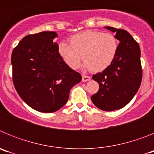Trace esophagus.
<instances>
[{
  "instance_id": "1",
  "label": "esophagus",
  "mask_w": 154,
  "mask_h": 154,
  "mask_svg": "<svg viewBox=\"0 0 154 154\" xmlns=\"http://www.w3.org/2000/svg\"><path fill=\"white\" fill-rule=\"evenodd\" d=\"M91 79L90 76L88 75H82V82H87L89 81V80Z\"/></svg>"
}]
</instances>
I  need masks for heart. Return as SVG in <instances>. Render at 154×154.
<instances>
[{"mask_svg": "<svg viewBox=\"0 0 154 154\" xmlns=\"http://www.w3.org/2000/svg\"><path fill=\"white\" fill-rule=\"evenodd\" d=\"M69 42L70 45L60 42L58 51L72 69L80 67L82 56L84 64L91 72H102L112 63L117 54L118 42L111 33L88 30L72 35Z\"/></svg>", "mask_w": 154, "mask_h": 154, "instance_id": "b5f03b06", "label": "heart"}]
</instances>
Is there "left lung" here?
<instances>
[{"mask_svg": "<svg viewBox=\"0 0 154 154\" xmlns=\"http://www.w3.org/2000/svg\"><path fill=\"white\" fill-rule=\"evenodd\" d=\"M105 28L116 32V38L120 42L112 63L102 72L92 75L99 83V89L91 99L100 109L113 111L130 103L140 86L143 75L140 48L126 30Z\"/></svg>", "mask_w": 154, "mask_h": 154, "instance_id": "8db88e82", "label": "left lung"}]
</instances>
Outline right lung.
I'll list each match as a JSON object with an SVG mask.
<instances>
[{
    "mask_svg": "<svg viewBox=\"0 0 154 154\" xmlns=\"http://www.w3.org/2000/svg\"><path fill=\"white\" fill-rule=\"evenodd\" d=\"M54 31L23 38L11 55L12 79L20 97L34 109L53 112L67 103L71 89L82 80L59 55Z\"/></svg>",
    "mask_w": 154,
    "mask_h": 154,
    "instance_id": "right-lung-1",
    "label": "right lung"
}]
</instances>
